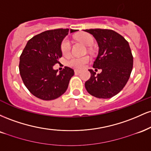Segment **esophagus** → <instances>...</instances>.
I'll use <instances>...</instances> for the list:
<instances>
[{
  "label": "esophagus",
  "mask_w": 151,
  "mask_h": 151,
  "mask_svg": "<svg viewBox=\"0 0 151 151\" xmlns=\"http://www.w3.org/2000/svg\"><path fill=\"white\" fill-rule=\"evenodd\" d=\"M74 73H75V74H79V73H81V70H74Z\"/></svg>",
  "instance_id": "34e87169"
}]
</instances>
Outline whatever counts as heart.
<instances>
[{"label": "heart", "instance_id": "obj_1", "mask_svg": "<svg viewBox=\"0 0 151 151\" xmlns=\"http://www.w3.org/2000/svg\"><path fill=\"white\" fill-rule=\"evenodd\" d=\"M77 39L79 42H82L86 46H91L94 42V38L91 34L87 32H81L77 36ZM61 52L64 55H67L70 54L71 51V42L68 38H65L62 41ZM89 56L84 57H71L67 60V65L70 67H74L77 69H81L90 61Z\"/></svg>", "mask_w": 151, "mask_h": 151}]
</instances>
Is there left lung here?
Returning a JSON list of instances; mask_svg holds the SVG:
<instances>
[{
	"label": "left lung",
	"mask_w": 151,
	"mask_h": 151,
	"mask_svg": "<svg viewBox=\"0 0 151 151\" xmlns=\"http://www.w3.org/2000/svg\"><path fill=\"white\" fill-rule=\"evenodd\" d=\"M93 35L99 51L93 67L100 74L89 70L91 77L85 82L90 94L99 99L113 97L124 89L131 76L133 58L128 41L118 32L109 29L84 30Z\"/></svg>",
	"instance_id": "1"
}]
</instances>
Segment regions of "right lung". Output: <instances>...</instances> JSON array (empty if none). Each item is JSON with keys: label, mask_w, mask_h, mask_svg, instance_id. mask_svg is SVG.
Returning <instances> with one entry per match:
<instances>
[{"label": "right lung", "mask_w": 151, "mask_h": 151, "mask_svg": "<svg viewBox=\"0 0 151 151\" xmlns=\"http://www.w3.org/2000/svg\"><path fill=\"white\" fill-rule=\"evenodd\" d=\"M69 32V29L60 28L41 32L29 40L20 55L19 71L22 80L29 91L40 99L49 101L62 96L74 75V70L68 67L60 74L53 70V66L60 62L61 42Z\"/></svg>", "instance_id": "right-lung-1"}]
</instances>
